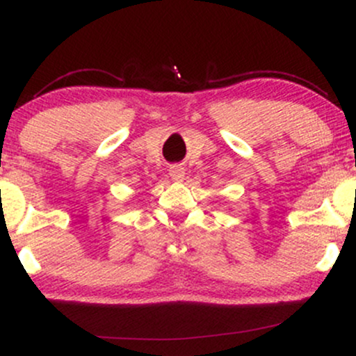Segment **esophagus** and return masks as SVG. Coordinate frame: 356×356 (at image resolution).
Masks as SVG:
<instances>
[{"instance_id":"34e87169","label":"esophagus","mask_w":356,"mask_h":356,"mask_svg":"<svg viewBox=\"0 0 356 356\" xmlns=\"http://www.w3.org/2000/svg\"><path fill=\"white\" fill-rule=\"evenodd\" d=\"M169 175L170 179L175 182H181L184 179V175H186V170H184V167L181 165H170L169 167Z\"/></svg>"}]
</instances>
